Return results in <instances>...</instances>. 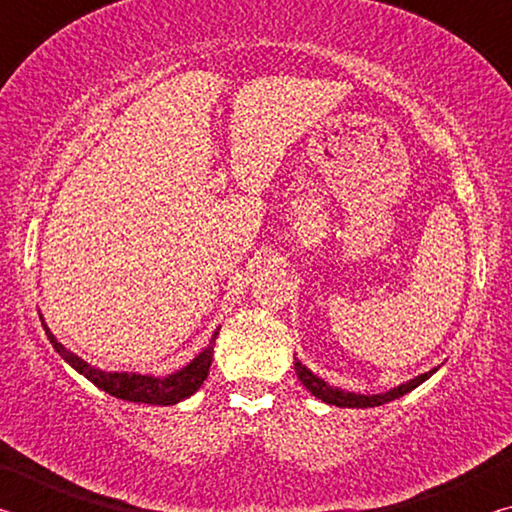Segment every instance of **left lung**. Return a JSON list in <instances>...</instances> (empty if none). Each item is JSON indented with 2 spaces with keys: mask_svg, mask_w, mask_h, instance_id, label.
<instances>
[{
  "mask_svg": "<svg viewBox=\"0 0 512 512\" xmlns=\"http://www.w3.org/2000/svg\"><path fill=\"white\" fill-rule=\"evenodd\" d=\"M293 368H296V375L302 381V386L307 388V391L318 397V400H323L325 404H332V406H341V409H372V406H381V404H388L397 400V397H402L406 393H411L413 388H418L422 381H427L433 372L438 368H431L429 372H424V375L413 377L409 381H404V384L391 388V391L386 393H377V395H363V393H350V391H343V388H336V386H329L325 379H320L318 375H314L305 363L302 361H293Z\"/></svg>",
  "mask_w": 512,
  "mask_h": 512,
  "instance_id": "left-lung-1",
  "label": "left lung"
}]
</instances>
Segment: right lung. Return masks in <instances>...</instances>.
Masks as SVG:
<instances>
[{"label": "right lung", "mask_w": 512, "mask_h": 512, "mask_svg": "<svg viewBox=\"0 0 512 512\" xmlns=\"http://www.w3.org/2000/svg\"><path fill=\"white\" fill-rule=\"evenodd\" d=\"M42 327H45V334L49 343L54 345V350L69 363L79 375H83L94 386L106 391L108 395L117 397V400L126 402H137V404H155V406H171L187 400L189 395H194L198 388H201L203 381L210 375L212 357H214V341L219 336V329H214L210 345L203 348L196 357L176 372H171L167 377H155V375H142V372H119V370H101L90 366L88 361L81 359L79 354L67 350L63 343H60L54 332L47 327L45 318L40 316Z\"/></svg>", "instance_id": "1"}]
</instances>
